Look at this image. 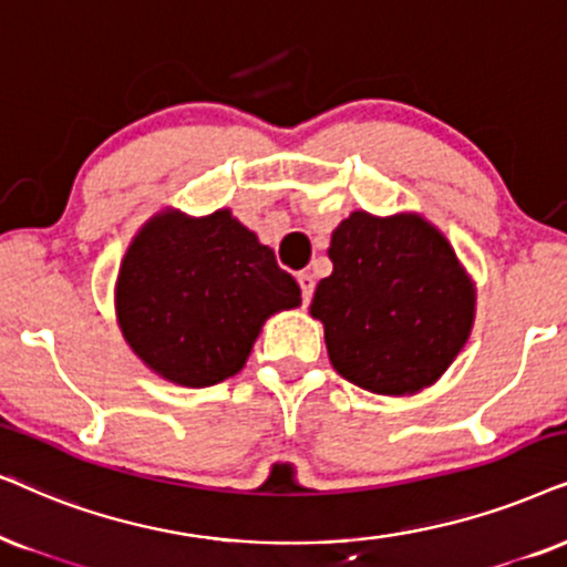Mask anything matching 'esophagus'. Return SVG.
I'll use <instances>...</instances> for the list:
<instances>
[{
  "label": "esophagus",
  "instance_id": "esophagus-1",
  "mask_svg": "<svg viewBox=\"0 0 567 567\" xmlns=\"http://www.w3.org/2000/svg\"><path fill=\"white\" fill-rule=\"evenodd\" d=\"M298 285H300V292H303V303H308L313 296V275L311 271H298Z\"/></svg>",
  "mask_w": 567,
  "mask_h": 567
}]
</instances>
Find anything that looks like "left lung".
I'll list each match as a JSON object with an SVG mask.
<instances>
[{"mask_svg": "<svg viewBox=\"0 0 567 567\" xmlns=\"http://www.w3.org/2000/svg\"><path fill=\"white\" fill-rule=\"evenodd\" d=\"M311 317L334 371L377 395L434 384L468 340L476 288L453 246L419 214L353 212L329 243Z\"/></svg>", "mask_w": 567, "mask_h": 567, "instance_id": "1", "label": "left lung"}]
</instances>
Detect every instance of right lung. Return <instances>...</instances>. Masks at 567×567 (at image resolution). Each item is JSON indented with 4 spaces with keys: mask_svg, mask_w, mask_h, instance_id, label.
Wrapping results in <instances>:
<instances>
[{
    "mask_svg": "<svg viewBox=\"0 0 567 567\" xmlns=\"http://www.w3.org/2000/svg\"><path fill=\"white\" fill-rule=\"evenodd\" d=\"M114 306L148 369L183 386H212L246 367L264 321L300 306V288L230 209H164L127 248Z\"/></svg>",
    "mask_w": 567,
    "mask_h": 567,
    "instance_id": "1",
    "label": "right lung"
}]
</instances>
